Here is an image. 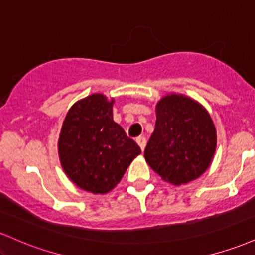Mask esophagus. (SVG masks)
Here are the masks:
<instances>
[{"instance_id": "esophagus-1", "label": "esophagus", "mask_w": 255, "mask_h": 255, "mask_svg": "<svg viewBox=\"0 0 255 255\" xmlns=\"http://www.w3.org/2000/svg\"><path fill=\"white\" fill-rule=\"evenodd\" d=\"M136 142H137V145L140 146V148H141V151H144L145 146H146V137L145 136H139L136 139Z\"/></svg>"}]
</instances>
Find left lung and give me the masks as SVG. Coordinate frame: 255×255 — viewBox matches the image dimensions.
<instances>
[{
	"instance_id": "left-lung-1",
	"label": "left lung",
	"mask_w": 255,
	"mask_h": 255,
	"mask_svg": "<svg viewBox=\"0 0 255 255\" xmlns=\"http://www.w3.org/2000/svg\"><path fill=\"white\" fill-rule=\"evenodd\" d=\"M156 111V127L145 148L147 164L172 184L187 183L204 174L217 144L209 113L181 95L165 96Z\"/></svg>"
}]
</instances>
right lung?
Segmentation results:
<instances>
[{"label":"right lung","mask_w":255,"mask_h":255,"mask_svg":"<svg viewBox=\"0 0 255 255\" xmlns=\"http://www.w3.org/2000/svg\"><path fill=\"white\" fill-rule=\"evenodd\" d=\"M114 99L101 93L69 109L58 140L64 172L84 191L104 194L116 187L141 150L113 120Z\"/></svg>","instance_id":"obj_1"}]
</instances>
